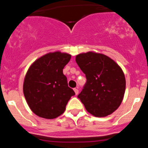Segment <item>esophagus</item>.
Listing matches in <instances>:
<instances>
[{
	"mask_svg": "<svg viewBox=\"0 0 148 148\" xmlns=\"http://www.w3.org/2000/svg\"><path fill=\"white\" fill-rule=\"evenodd\" d=\"M74 91H75V95H78V88H74Z\"/></svg>",
	"mask_w": 148,
	"mask_h": 148,
	"instance_id": "1",
	"label": "esophagus"
}]
</instances>
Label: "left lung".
<instances>
[{
    "label": "left lung",
    "mask_w": 148,
    "mask_h": 148,
    "mask_svg": "<svg viewBox=\"0 0 148 148\" xmlns=\"http://www.w3.org/2000/svg\"><path fill=\"white\" fill-rule=\"evenodd\" d=\"M75 61L87 78L78 95L86 110L96 117L113 113L125 92V77L120 66L105 55L92 52L78 55Z\"/></svg>",
    "instance_id": "obj_1"
}]
</instances>
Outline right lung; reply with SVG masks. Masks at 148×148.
<instances>
[{"label": "right lung", "instance_id": "right-lung-1", "mask_svg": "<svg viewBox=\"0 0 148 148\" xmlns=\"http://www.w3.org/2000/svg\"><path fill=\"white\" fill-rule=\"evenodd\" d=\"M71 56L56 52L40 57L31 65L23 82V94L30 109L42 118L52 119L64 112L75 95L68 87L63 69Z\"/></svg>", "mask_w": 148, "mask_h": 148}]
</instances>
